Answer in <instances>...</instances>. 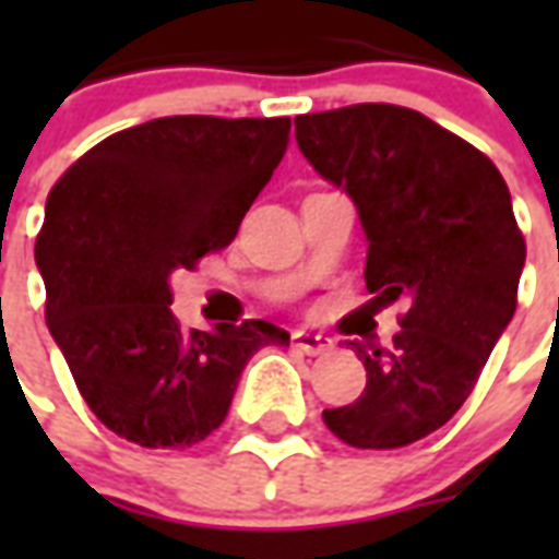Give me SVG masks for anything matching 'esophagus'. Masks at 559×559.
Returning <instances> with one entry per match:
<instances>
[{
  "label": "esophagus",
  "mask_w": 559,
  "mask_h": 559,
  "mask_svg": "<svg viewBox=\"0 0 559 559\" xmlns=\"http://www.w3.org/2000/svg\"><path fill=\"white\" fill-rule=\"evenodd\" d=\"M293 347H296V350H302L305 356H320V353L332 350V338H326V335H317V332L296 329V332H293Z\"/></svg>",
  "instance_id": "esophagus-1"
}]
</instances>
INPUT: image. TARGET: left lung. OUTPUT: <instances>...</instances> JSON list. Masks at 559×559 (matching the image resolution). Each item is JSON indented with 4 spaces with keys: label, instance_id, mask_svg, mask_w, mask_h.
I'll return each mask as SVG.
<instances>
[{
    "label": "left lung",
    "instance_id": "obj_1",
    "mask_svg": "<svg viewBox=\"0 0 559 559\" xmlns=\"http://www.w3.org/2000/svg\"><path fill=\"white\" fill-rule=\"evenodd\" d=\"M296 143L359 212L368 293L411 302L389 350L347 341L368 383L323 421L356 449L416 443L461 411L515 314L527 248L509 188L479 148L395 104L305 114Z\"/></svg>",
    "mask_w": 559,
    "mask_h": 559
}]
</instances>
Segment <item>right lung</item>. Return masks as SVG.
<instances>
[{
  "label": "right lung",
  "instance_id": "obj_1",
  "mask_svg": "<svg viewBox=\"0 0 559 559\" xmlns=\"http://www.w3.org/2000/svg\"><path fill=\"white\" fill-rule=\"evenodd\" d=\"M290 119L164 116L102 140L53 185L35 242L47 326L90 411L146 449L206 440L266 320L182 329L170 275L233 242L284 158Z\"/></svg>",
  "mask_w": 559,
  "mask_h": 559
}]
</instances>
